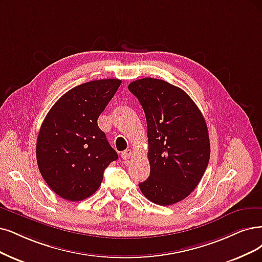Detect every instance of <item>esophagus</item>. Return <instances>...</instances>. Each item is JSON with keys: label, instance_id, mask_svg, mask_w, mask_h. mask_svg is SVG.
I'll return each instance as SVG.
<instances>
[{"label": "esophagus", "instance_id": "1", "mask_svg": "<svg viewBox=\"0 0 262 262\" xmlns=\"http://www.w3.org/2000/svg\"><path fill=\"white\" fill-rule=\"evenodd\" d=\"M132 156H133V151L129 150V149L128 150H125V151H123L121 153V158L123 160H129L132 158Z\"/></svg>", "mask_w": 262, "mask_h": 262}]
</instances>
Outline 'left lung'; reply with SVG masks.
<instances>
[{
	"mask_svg": "<svg viewBox=\"0 0 262 262\" xmlns=\"http://www.w3.org/2000/svg\"><path fill=\"white\" fill-rule=\"evenodd\" d=\"M128 90L142 105L148 126L150 176L139 188L154 204L172 205L190 195L208 165L205 119L185 91L163 80L144 77Z\"/></svg>",
	"mask_w": 262,
	"mask_h": 262,
	"instance_id": "1",
	"label": "left lung"
}]
</instances>
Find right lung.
<instances>
[{"label": "right lung", "mask_w": 262, "mask_h": 262, "mask_svg": "<svg viewBox=\"0 0 262 262\" xmlns=\"http://www.w3.org/2000/svg\"><path fill=\"white\" fill-rule=\"evenodd\" d=\"M121 83L106 79L77 85L45 116L36 161L47 186L60 198L75 202L91 196L100 187L104 169L118 160L97 120Z\"/></svg>", "instance_id": "1"}]
</instances>
